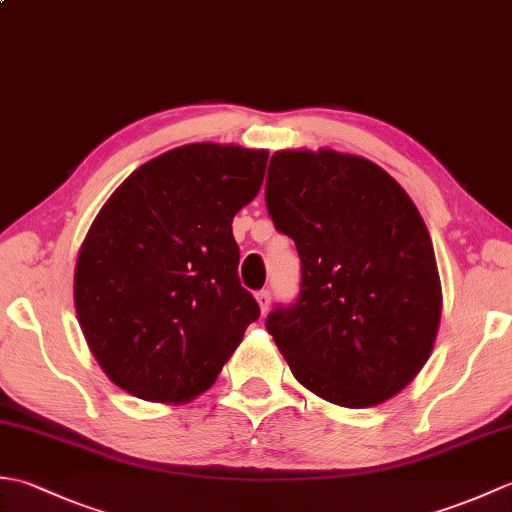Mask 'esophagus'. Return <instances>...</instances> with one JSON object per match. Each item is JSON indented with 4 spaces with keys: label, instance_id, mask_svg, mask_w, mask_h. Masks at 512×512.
Listing matches in <instances>:
<instances>
[{
    "label": "esophagus",
    "instance_id": "obj_1",
    "mask_svg": "<svg viewBox=\"0 0 512 512\" xmlns=\"http://www.w3.org/2000/svg\"><path fill=\"white\" fill-rule=\"evenodd\" d=\"M255 299H257V303H259V310H262V314H266L268 312V308H270V292L268 290H259L257 295H255Z\"/></svg>",
    "mask_w": 512,
    "mask_h": 512
}]
</instances>
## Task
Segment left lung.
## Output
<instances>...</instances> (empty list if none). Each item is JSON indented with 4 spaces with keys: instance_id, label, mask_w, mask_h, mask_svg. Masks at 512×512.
Wrapping results in <instances>:
<instances>
[{
    "instance_id": "1",
    "label": "left lung",
    "mask_w": 512,
    "mask_h": 512,
    "mask_svg": "<svg viewBox=\"0 0 512 512\" xmlns=\"http://www.w3.org/2000/svg\"><path fill=\"white\" fill-rule=\"evenodd\" d=\"M266 206L301 257L297 301L266 319L292 374L347 409L396 396L429 361L442 314L416 204L372 160L284 149L270 158Z\"/></svg>"
}]
</instances>
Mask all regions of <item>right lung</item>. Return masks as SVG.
<instances>
[{
    "instance_id": "add662e5",
    "label": "right lung",
    "mask_w": 512,
    "mask_h": 512,
    "mask_svg": "<svg viewBox=\"0 0 512 512\" xmlns=\"http://www.w3.org/2000/svg\"><path fill=\"white\" fill-rule=\"evenodd\" d=\"M268 151L191 143L145 162L103 204L74 268L90 352L127 394L180 405L209 389L259 319L237 277L233 217Z\"/></svg>"
}]
</instances>
